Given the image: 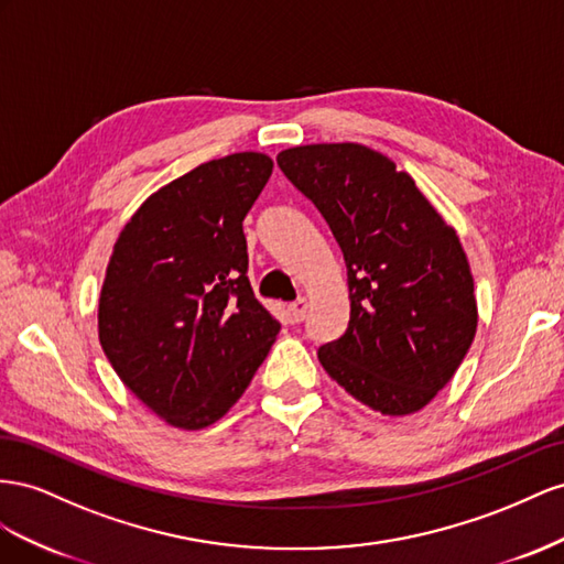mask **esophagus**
Segmentation results:
<instances>
[{
  "label": "esophagus",
  "instance_id": "1",
  "mask_svg": "<svg viewBox=\"0 0 564 564\" xmlns=\"http://www.w3.org/2000/svg\"><path fill=\"white\" fill-rule=\"evenodd\" d=\"M291 321L293 324H300V321H304V316H307V312H310V302L304 300V297H300V300H295L293 304H291Z\"/></svg>",
  "mask_w": 564,
  "mask_h": 564
}]
</instances>
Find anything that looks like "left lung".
Instances as JSON below:
<instances>
[{
  "mask_svg": "<svg viewBox=\"0 0 564 564\" xmlns=\"http://www.w3.org/2000/svg\"><path fill=\"white\" fill-rule=\"evenodd\" d=\"M276 160L328 221L347 267L349 326L318 349L321 366L382 415L421 411L477 333L475 281L456 229L406 172L361 143H310Z\"/></svg>",
  "mask_w": 564,
  "mask_h": 564,
  "instance_id": "obj_1",
  "label": "left lung"
}]
</instances>
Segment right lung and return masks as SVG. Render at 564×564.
<instances>
[{
	"label": "right lung",
	"instance_id": "obj_1",
	"mask_svg": "<svg viewBox=\"0 0 564 564\" xmlns=\"http://www.w3.org/2000/svg\"><path fill=\"white\" fill-rule=\"evenodd\" d=\"M273 160L243 151L165 184L124 224L99 297V340L118 378L180 430L217 423L279 335L257 302L243 219Z\"/></svg>",
	"mask_w": 564,
	"mask_h": 564
}]
</instances>
